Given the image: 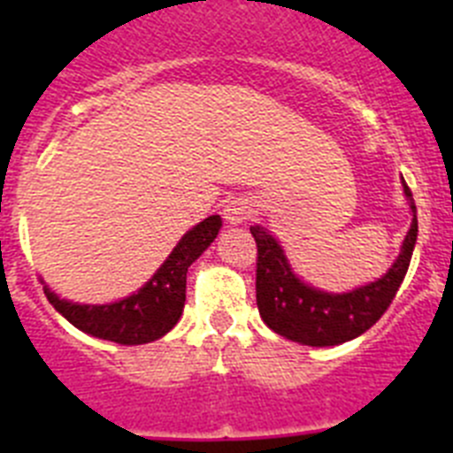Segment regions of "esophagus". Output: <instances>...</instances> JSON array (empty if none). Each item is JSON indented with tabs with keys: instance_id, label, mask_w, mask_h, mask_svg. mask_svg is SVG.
I'll return each instance as SVG.
<instances>
[{
	"instance_id": "obj_1",
	"label": "esophagus",
	"mask_w": 453,
	"mask_h": 453,
	"mask_svg": "<svg viewBox=\"0 0 453 453\" xmlns=\"http://www.w3.org/2000/svg\"><path fill=\"white\" fill-rule=\"evenodd\" d=\"M224 219L231 226H238V224H245L251 218V206L245 199H231L226 206H224Z\"/></svg>"
}]
</instances>
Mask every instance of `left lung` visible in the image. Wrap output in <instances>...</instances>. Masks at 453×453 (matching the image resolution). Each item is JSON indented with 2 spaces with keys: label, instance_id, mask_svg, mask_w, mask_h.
Masks as SVG:
<instances>
[{
  "label": "left lung",
  "instance_id": "8db88e82",
  "mask_svg": "<svg viewBox=\"0 0 453 453\" xmlns=\"http://www.w3.org/2000/svg\"><path fill=\"white\" fill-rule=\"evenodd\" d=\"M403 192L413 213V222L403 238L397 261L392 263L381 279L340 295H331L303 283L292 272L274 235H270V231L263 226H251L250 231L258 247L256 303L263 322L274 334L308 347H334L358 338L379 322L402 286L418 240V208L406 181Z\"/></svg>",
  "mask_w": 453,
  "mask_h": 453
}]
</instances>
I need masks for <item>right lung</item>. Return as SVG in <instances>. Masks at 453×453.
<instances>
[{"label": "right lung", "mask_w": 453, "mask_h": 453, "mask_svg": "<svg viewBox=\"0 0 453 453\" xmlns=\"http://www.w3.org/2000/svg\"><path fill=\"white\" fill-rule=\"evenodd\" d=\"M219 226H222L219 215H211L197 226H192L150 281L119 302L102 303V306L74 303L56 297L45 286L47 299L67 322L95 338L111 340L118 345H145L151 340L163 338L183 313L188 267L218 238Z\"/></svg>", "instance_id": "add662e5"}]
</instances>
